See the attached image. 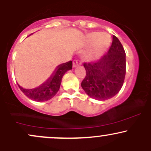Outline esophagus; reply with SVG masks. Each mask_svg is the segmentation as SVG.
<instances>
[{
  "label": "esophagus",
  "instance_id": "34e87169",
  "mask_svg": "<svg viewBox=\"0 0 151 151\" xmlns=\"http://www.w3.org/2000/svg\"><path fill=\"white\" fill-rule=\"evenodd\" d=\"M72 64H73V67H77L79 65H81V62L78 60H74L73 62H72Z\"/></svg>",
  "mask_w": 151,
  "mask_h": 151
}]
</instances>
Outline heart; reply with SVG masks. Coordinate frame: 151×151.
Instances as JSON below:
<instances>
[{
  "mask_svg": "<svg viewBox=\"0 0 151 151\" xmlns=\"http://www.w3.org/2000/svg\"><path fill=\"white\" fill-rule=\"evenodd\" d=\"M92 47L84 55V59L86 61H93L101 56L111 42V39L106 34H101L98 32H93L88 35L86 37V43L88 45L92 44Z\"/></svg>",
  "mask_w": 151,
  "mask_h": 151,
  "instance_id": "heart-1",
  "label": "heart"
}]
</instances>
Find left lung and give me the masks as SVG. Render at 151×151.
<instances>
[{"mask_svg": "<svg viewBox=\"0 0 151 151\" xmlns=\"http://www.w3.org/2000/svg\"><path fill=\"white\" fill-rule=\"evenodd\" d=\"M86 76L81 87L90 97L101 101L119 93L126 75V52L119 40L113 35L108 53L98 61L84 63Z\"/></svg>", "mask_w": 151, "mask_h": 151, "instance_id": "8db88e82", "label": "left lung"}]
</instances>
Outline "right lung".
I'll use <instances>...</instances> for the list:
<instances>
[{"label":"right lung","instance_id":"add662e5","mask_svg":"<svg viewBox=\"0 0 151 151\" xmlns=\"http://www.w3.org/2000/svg\"><path fill=\"white\" fill-rule=\"evenodd\" d=\"M72 61L59 65L53 75L45 83L35 89H25L22 88L20 85H18V86L27 97L33 101H47L56 95L60 89L62 77L67 71L72 70Z\"/></svg>","mask_w":151,"mask_h":151}]
</instances>
